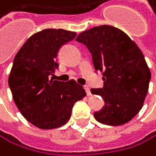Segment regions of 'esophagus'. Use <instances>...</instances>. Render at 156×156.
<instances>
[{"mask_svg": "<svg viewBox=\"0 0 156 156\" xmlns=\"http://www.w3.org/2000/svg\"><path fill=\"white\" fill-rule=\"evenodd\" d=\"M84 89H85V91H86V93H87L88 96L91 95V92H90V87H89L88 85H85V86H84Z\"/></svg>", "mask_w": 156, "mask_h": 156, "instance_id": "1", "label": "esophagus"}]
</instances>
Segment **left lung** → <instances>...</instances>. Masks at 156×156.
Masks as SVG:
<instances>
[{"label":"left lung","mask_w":156,"mask_h":156,"mask_svg":"<svg viewBox=\"0 0 156 156\" xmlns=\"http://www.w3.org/2000/svg\"><path fill=\"white\" fill-rule=\"evenodd\" d=\"M76 40L87 47L95 70L102 74L104 87L91 89L105 101L95 119L108 126L129 122L141 110L149 91L151 71L143 52L126 33L107 25L82 31Z\"/></svg>","instance_id":"left-lung-1"}]
</instances>
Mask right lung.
Masks as SVG:
<instances>
[{
	"label": "right lung",
	"mask_w": 156,
	"mask_h": 156,
	"mask_svg": "<svg viewBox=\"0 0 156 156\" xmlns=\"http://www.w3.org/2000/svg\"><path fill=\"white\" fill-rule=\"evenodd\" d=\"M76 35L62 29L43 30L32 34L14 57L8 76L14 102L26 120L39 129L65 125L74 104L86 96L74 80L64 82L54 79L59 49Z\"/></svg>",
	"instance_id": "1"
}]
</instances>
